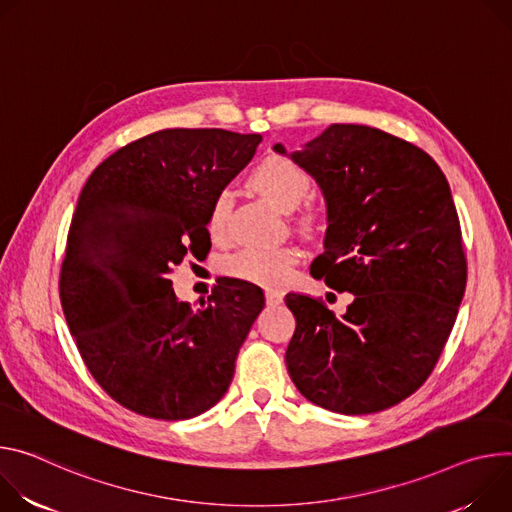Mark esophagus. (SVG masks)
<instances>
[{
    "mask_svg": "<svg viewBox=\"0 0 512 512\" xmlns=\"http://www.w3.org/2000/svg\"><path fill=\"white\" fill-rule=\"evenodd\" d=\"M282 299H285V295H282L280 291H266V303L268 305H280Z\"/></svg>",
    "mask_w": 512,
    "mask_h": 512,
    "instance_id": "obj_1",
    "label": "esophagus"
}]
</instances>
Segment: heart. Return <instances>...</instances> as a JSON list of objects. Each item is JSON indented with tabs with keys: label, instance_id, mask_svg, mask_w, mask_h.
<instances>
[{
	"label": "heart",
	"instance_id": "obj_1",
	"mask_svg": "<svg viewBox=\"0 0 512 512\" xmlns=\"http://www.w3.org/2000/svg\"><path fill=\"white\" fill-rule=\"evenodd\" d=\"M252 185L264 197H268L280 209H295L311 189V177L303 166L282 154H268L252 170ZM232 211L230 191H219L207 215V227L213 238H223L227 219ZM319 217L315 205H307L303 213V223H313ZM299 262V252L293 246H272V248H244L230 256H225L221 268L225 274L252 282L266 289H280L291 280L295 266Z\"/></svg>",
	"mask_w": 512,
	"mask_h": 512
}]
</instances>
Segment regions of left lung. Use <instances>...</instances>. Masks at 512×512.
<instances>
[{
	"mask_svg": "<svg viewBox=\"0 0 512 512\" xmlns=\"http://www.w3.org/2000/svg\"><path fill=\"white\" fill-rule=\"evenodd\" d=\"M276 152L287 154L280 144ZM327 201L325 250L311 274L354 293L344 317L289 293L297 319L287 368L333 413L370 415L405 401L433 372L466 291L456 205L437 162L378 128L331 124L291 154Z\"/></svg>",
	"mask_w": 512,
	"mask_h": 512,
	"instance_id": "obj_1",
	"label": "left lung"
}]
</instances>
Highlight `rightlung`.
Returning a JSON list of instances; mask_svg holds the SVG:
<instances>
[{"label":"right lung","instance_id":"1","mask_svg":"<svg viewBox=\"0 0 512 512\" xmlns=\"http://www.w3.org/2000/svg\"><path fill=\"white\" fill-rule=\"evenodd\" d=\"M260 142V134L217 128L160 130L107 156L81 191L61 305L91 376L138 415L197 417L234 378L262 291L223 278L191 307L177 299L168 274L187 250L209 252V205Z\"/></svg>","mask_w":512,"mask_h":512}]
</instances>
